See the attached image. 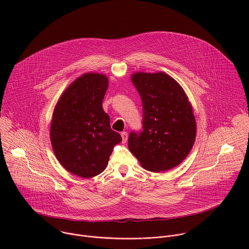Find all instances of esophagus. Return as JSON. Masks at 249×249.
Masks as SVG:
<instances>
[{"label": "esophagus", "instance_id": "esophagus-1", "mask_svg": "<svg viewBox=\"0 0 249 249\" xmlns=\"http://www.w3.org/2000/svg\"><path fill=\"white\" fill-rule=\"evenodd\" d=\"M121 137H122V142H123V143H126L127 139H128V133L127 132H122L121 133Z\"/></svg>", "mask_w": 249, "mask_h": 249}]
</instances>
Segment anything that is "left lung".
<instances>
[{"label": "left lung", "mask_w": 249, "mask_h": 249, "mask_svg": "<svg viewBox=\"0 0 249 249\" xmlns=\"http://www.w3.org/2000/svg\"><path fill=\"white\" fill-rule=\"evenodd\" d=\"M132 82L143 105V127L130 133L129 150L144 168L166 171L178 165L193 147L192 106L183 89L164 73H136Z\"/></svg>", "instance_id": "left-lung-1"}]
</instances>
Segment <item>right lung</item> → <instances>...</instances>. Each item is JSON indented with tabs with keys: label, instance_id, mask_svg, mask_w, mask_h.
<instances>
[{
	"label": "right lung",
	"instance_id": "right-lung-1",
	"mask_svg": "<svg viewBox=\"0 0 249 249\" xmlns=\"http://www.w3.org/2000/svg\"><path fill=\"white\" fill-rule=\"evenodd\" d=\"M107 88L104 75L85 74L68 87L53 112L50 138L55 156L69 172L84 178L101 173L114 145L122 141L102 108Z\"/></svg>",
	"mask_w": 249,
	"mask_h": 249
}]
</instances>
